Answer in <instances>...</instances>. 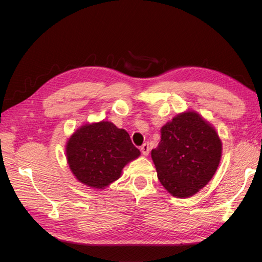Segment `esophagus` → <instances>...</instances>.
Returning a JSON list of instances; mask_svg holds the SVG:
<instances>
[{
    "mask_svg": "<svg viewBox=\"0 0 262 262\" xmlns=\"http://www.w3.org/2000/svg\"><path fill=\"white\" fill-rule=\"evenodd\" d=\"M141 152H142V154H143L144 156L148 155V153H149V146H148L147 143H144L143 145L141 146Z\"/></svg>",
    "mask_w": 262,
    "mask_h": 262,
    "instance_id": "obj_1",
    "label": "esophagus"
}]
</instances>
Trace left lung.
Instances as JSON below:
<instances>
[{
  "mask_svg": "<svg viewBox=\"0 0 262 262\" xmlns=\"http://www.w3.org/2000/svg\"><path fill=\"white\" fill-rule=\"evenodd\" d=\"M161 133L152 149L158 179L173 196L193 195L219 167L222 143L216 131L201 116L188 112L166 123Z\"/></svg>",
  "mask_w": 262,
  "mask_h": 262,
  "instance_id": "left-lung-1",
  "label": "left lung"
}]
</instances>
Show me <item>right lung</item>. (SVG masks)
Returning a JSON list of instances; mask_svg holds the SVG:
<instances>
[{"label": "right lung", "mask_w": 262, "mask_h": 262, "mask_svg": "<svg viewBox=\"0 0 262 262\" xmlns=\"http://www.w3.org/2000/svg\"><path fill=\"white\" fill-rule=\"evenodd\" d=\"M139 155L128 132L108 121L81 126L67 144L68 163L76 179L97 189L117 180Z\"/></svg>", "instance_id": "add662e5"}]
</instances>
